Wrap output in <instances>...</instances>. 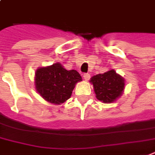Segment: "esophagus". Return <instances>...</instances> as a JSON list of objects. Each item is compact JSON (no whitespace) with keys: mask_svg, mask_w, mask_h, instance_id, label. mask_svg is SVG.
Returning <instances> with one entry per match:
<instances>
[{"mask_svg":"<svg viewBox=\"0 0 155 155\" xmlns=\"http://www.w3.org/2000/svg\"><path fill=\"white\" fill-rule=\"evenodd\" d=\"M83 77H84V80L88 81V80L89 79V78H90V74H89V73H84Z\"/></svg>","mask_w":155,"mask_h":155,"instance_id":"1","label":"esophagus"}]
</instances>
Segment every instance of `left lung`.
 <instances>
[{
	"label": "left lung",
	"mask_w": 155,
	"mask_h": 155,
	"mask_svg": "<svg viewBox=\"0 0 155 155\" xmlns=\"http://www.w3.org/2000/svg\"><path fill=\"white\" fill-rule=\"evenodd\" d=\"M90 83L94 86L96 98L105 104L117 100L125 88V79L113 69L92 77Z\"/></svg>",
	"instance_id": "obj_1"
}]
</instances>
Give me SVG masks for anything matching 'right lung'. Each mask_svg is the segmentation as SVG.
Masks as SVG:
<instances>
[{
  "label": "right lung",
  "mask_w": 155,
  "mask_h": 155,
  "mask_svg": "<svg viewBox=\"0 0 155 155\" xmlns=\"http://www.w3.org/2000/svg\"><path fill=\"white\" fill-rule=\"evenodd\" d=\"M36 90L49 103L63 104L72 94L82 77L76 70L67 71L61 63L39 67L35 72Z\"/></svg>",
  "instance_id": "add662e5"
}]
</instances>
